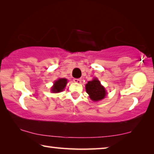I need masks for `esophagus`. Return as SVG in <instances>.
<instances>
[{
    "mask_svg": "<svg viewBox=\"0 0 154 154\" xmlns=\"http://www.w3.org/2000/svg\"><path fill=\"white\" fill-rule=\"evenodd\" d=\"M73 81H74V82L77 83H80L81 82H82V79H74Z\"/></svg>",
    "mask_w": 154,
    "mask_h": 154,
    "instance_id": "esophagus-1",
    "label": "esophagus"
}]
</instances>
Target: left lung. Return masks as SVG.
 Here are the masks:
<instances>
[{
    "label": "left lung",
    "instance_id": "1",
    "mask_svg": "<svg viewBox=\"0 0 154 154\" xmlns=\"http://www.w3.org/2000/svg\"><path fill=\"white\" fill-rule=\"evenodd\" d=\"M85 89L90 98L94 101L102 100L106 96L105 88L100 85V82L97 79L88 82L85 85Z\"/></svg>",
    "mask_w": 154,
    "mask_h": 154
}]
</instances>
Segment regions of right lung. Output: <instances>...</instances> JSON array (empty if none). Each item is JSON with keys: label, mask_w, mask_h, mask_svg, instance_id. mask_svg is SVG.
<instances>
[{"label": "right lung", "mask_w": 154, "mask_h": 154, "mask_svg": "<svg viewBox=\"0 0 154 154\" xmlns=\"http://www.w3.org/2000/svg\"><path fill=\"white\" fill-rule=\"evenodd\" d=\"M67 83V80L66 79H60L58 81H56L54 83L53 88H51V91L53 92H60L61 91L64 90Z\"/></svg>", "instance_id": "right-lung-1"}]
</instances>
